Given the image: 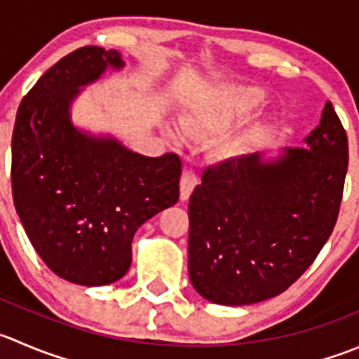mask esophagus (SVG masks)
I'll use <instances>...</instances> for the list:
<instances>
[{
  "label": "esophagus",
  "instance_id": "34e87169",
  "mask_svg": "<svg viewBox=\"0 0 359 359\" xmlns=\"http://www.w3.org/2000/svg\"><path fill=\"white\" fill-rule=\"evenodd\" d=\"M198 184V177L193 170H184L180 177V200H187Z\"/></svg>",
  "mask_w": 359,
  "mask_h": 359
}]
</instances>
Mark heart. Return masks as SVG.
I'll return each instance as SVG.
<instances>
[{
  "mask_svg": "<svg viewBox=\"0 0 359 359\" xmlns=\"http://www.w3.org/2000/svg\"><path fill=\"white\" fill-rule=\"evenodd\" d=\"M264 102V93L257 87H231L224 91L221 102L217 105L208 107L207 110L198 114L193 121H187V128H200L208 133H219L231 126L235 121L242 119L247 114ZM252 137H238L231 140H224L219 145V156L222 159H236L243 156L249 149Z\"/></svg>",
  "mask_w": 359,
  "mask_h": 359,
  "instance_id": "b5f03b06",
  "label": "heart"
}]
</instances>
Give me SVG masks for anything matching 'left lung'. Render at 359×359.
<instances>
[{"mask_svg": "<svg viewBox=\"0 0 359 359\" xmlns=\"http://www.w3.org/2000/svg\"><path fill=\"white\" fill-rule=\"evenodd\" d=\"M349 163L330 102L304 147L205 170L189 200V279L212 304L250 305L286 291L335 228Z\"/></svg>", "mask_w": 359, "mask_h": 359, "instance_id": "8db88e82", "label": "left lung"}]
</instances>
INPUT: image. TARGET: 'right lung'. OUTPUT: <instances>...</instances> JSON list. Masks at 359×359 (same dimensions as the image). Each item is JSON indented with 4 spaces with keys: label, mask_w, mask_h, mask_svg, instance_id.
I'll use <instances>...</instances> for the list:
<instances>
[{
    "label": "right lung",
    "mask_w": 359,
    "mask_h": 359,
    "mask_svg": "<svg viewBox=\"0 0 359 359\" xmlns=\"http://www.w3.org/2000/svg\"><path fill=\"white\" fill-rule=\"evenodd\" d=\"M109 68H124L119 52L93 45L59 59L20 102L12 135L24 231L55 276L80 286L119 280L137 229L179 200V156L147 158L73 124L76 96Z\"/></svg>",
    "instance_id": "obj_1"
}]
</instances>
